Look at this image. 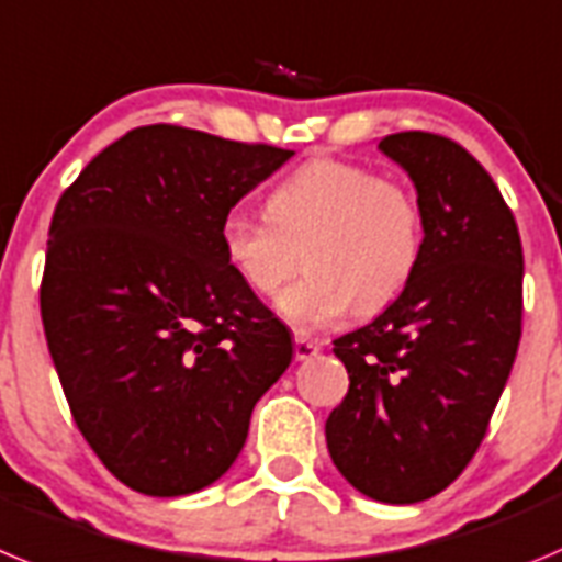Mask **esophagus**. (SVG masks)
I'll return each instance as SVG.
<instances>
[{"label": "esophagus", "mask_w": 562, "mask_h": 562, "mask_svg": "<svg viewBox=\"0 0 562 562\" xmlns=\"http://www.w3.org/2000/svg\"><path fill=\"white\" fill-rule=\"evenodd\" d=\"M318 350H322V344L313 341V338H293V356H296V361H307V358L316 356Z\"/></svg>", "instance_id": "34e87169"}]
</instances>
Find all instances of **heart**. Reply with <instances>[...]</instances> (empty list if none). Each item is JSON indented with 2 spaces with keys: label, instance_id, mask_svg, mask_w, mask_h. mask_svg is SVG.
<instances>
[{
  "label": "heart",
  "instance_id": "heart-1",
  "mask_svg": "<svg viewBox=\"0 0 562 562\" xmlns=\"http://www.w3.org/2000/svg\"><path fill=\"white\" fill-rule=\"evenodd\" d=\"M266 212H229L221 251L257 296H274L302 251L307 274L277 302L302 330L333 325L352 307L361 316L383 311L414 277L426 240L417 195L352 161H305L271 190Z\"/></svg>",
  "mask_w": 562,
  "mask_h": 562
}]
</instances>
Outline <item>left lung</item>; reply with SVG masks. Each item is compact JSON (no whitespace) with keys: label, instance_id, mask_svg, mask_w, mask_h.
I'll list each match as a JSON object with an SVG mask.
<instances>
[{"label":"left lung","instance_id":"1","mask_svg":"<svg viewBox=\"0 0 562 562\" xmlns=\"http://www.w3.org/2000/svg\"><path fill=\"white\" fill-rule=\"evenodd\" d=\"M417 187V271L375 322L333 341L350 372L327 417L341 476L383 504L442 493L479 451L515 363L524 249L513 210L468 150L431 131L381 139Z\"/></svg>","mask_w":562,"mask_h":562}]
</instances>
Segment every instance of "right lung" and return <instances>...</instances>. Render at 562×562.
Instances as JSON below:
<instances>
[{"label":"right lung","mask_w":562,"mask_h":562,"mask_svg":"<svg viewBox=\"0 0 562 562\" xmlns=\"http://www.w3.org/2000/svg\"><path fill=\"white\" fill-rule=\"evenodd\" d=\"M293 150L143 125L100 150L53 212L42 322L69 412L145 495L221 479L291 333L229 269L221 224Z\"/></svg>","instance_id":"add662e5"}]
</instances>
